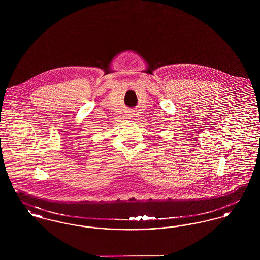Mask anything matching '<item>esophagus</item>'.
<instances>
[{
	"mask_svg": "<svg viewBox=\"0 0 260 260\" xmlns=\"http://www.w3.org/2000/svg\"><path fill=\"white\" fill-rule=\"evenodd\" d=\"M126 117L128 118V119H132L133 117H134V113H132V112L129 111L127 114H126Z\"/></svg>",
	"mask_w": 260,
	"mask_h": 260,
	"instance_id": "34e87169",
	"label": "esophagus"
}]
</instances>
